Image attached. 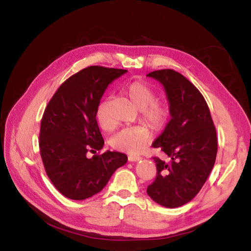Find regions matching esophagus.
I'll return each instance as SVG.
<instances>
[{"label": "esophagus", "instance_id": "obj_1", "mask_svg": "<svg viewBox=\"0 0 251 251\" xmlns=\"http://www.w3.org/2000/svg\"><path fill=\"white\" fill-rule=\"evenodd\" d=\"M141 157H139V156H128V161H131V162H136V161H139V160H141Z\"/></svg>", "mask_w": 251, "mask_h": 251}]
</instances>
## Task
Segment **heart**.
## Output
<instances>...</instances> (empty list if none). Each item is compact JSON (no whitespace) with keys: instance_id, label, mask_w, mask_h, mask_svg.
<instances>
[{"instance_id":"obj_1","label":"heart","mask_w":251,"mask_h":251,"mask_svg":"<svg viewBox=\"0 0 251 251\" xmlns=\"http://www.w3.org/2000/svg\"><path fill=\"white\" fill-rule=\"evenodd\" d=\"M126 95L133 103L140 109L141 119L154 130H161L168 123L170 116L169 105L156 100V91L149 83L135 80L127 83L125 88ZM95 119L101 130L109 132L115 127L111 115L110 100L104 98L97 104ZM151 138L150 128L146 126L126 127L118 132L111 140L112 147L131 155L140 154Z\"/></svg>"}]
</instances>
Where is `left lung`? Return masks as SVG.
<instances>
[{
	"label": "left lung",
	"mask_w": 251,
	"mask_h": 251,
	"mask_svg": "<svg viewBox=\"0 0 251 251\" xmlns=\"http://www.w3.org/2000/svg\"><path fill=\"white\" fill-rule=\"evenodd\" d=\"M147 76L162 83L171 114L164 131L151 144L169 160L153 158L157 176L147 193L164 207H179L195 198L214 168L216 127L203 95L183 75L163 69Z\"/></svg>",
	"instance_id": "8db88e82"
}]
</instances>
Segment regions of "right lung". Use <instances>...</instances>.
<instances>
[{
  "mask_svg": "<svg viewBox=\"0 0 251 251\" xmlns=\"http://www.w3.org/2000/svg\"><path fill=\"white\" fill-rule=\"evenodd\" d=\"M124 69L90 66L75 73L57 89L41 121L40 151L45 171L57 191L72 200L90 198L107 185L127 161L119 151L103 148L95 110L110 83Z\"/></svg>",
  "mask_w": 251,
  "mask_h": 251,
  "instance_id": "add662e5",
  "label": "right lung"
}]
</instances>
